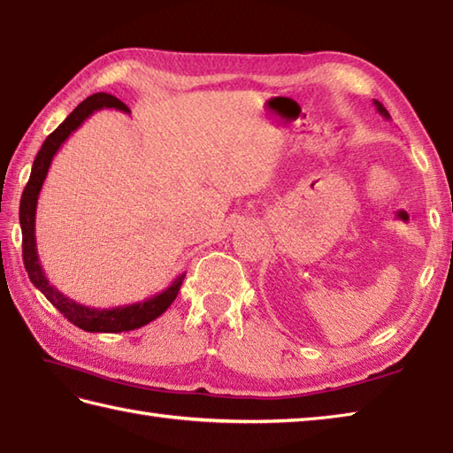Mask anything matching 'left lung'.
<instances>
[{
	"label": "left lung",
	"instance_id": "8db88e82",
	"mask_svg": "<svg viewBox=\"0 0 453 453\" xmlns=\"http://www.w3.org/2000/svg\"><path fill=\"white\" fill-rule=\"evenodd\" d=\"M374 106H377V110H379V114H380V116H385V118H390V114L387 112V108H385V106H382L379 100H374Z\"/></svg>",
	"mask_w": 453,
	"mask_h": 453
}]
</instances>
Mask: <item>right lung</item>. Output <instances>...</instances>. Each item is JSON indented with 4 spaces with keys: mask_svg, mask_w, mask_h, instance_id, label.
Returning a JSON list of instances; mask_svg holds the SVG:
<instances>
[{
    "mask_svg": "<svg viewBox=\"0 0 453 453\" xmlns=\"http://www.w3.org/2000/svg\"><path fill=\"white\" fill-rule=\"evenodd\" d=\"M102 108H114L130 114V108H127L122 100L112 96V94H106V92L92 94V96H88L87 100H82L81 104L65 118V122L58 126L53 134H49L47 140L42 142L37 157L33 161L31 177L21 195L19 225H21V234H23V264L29 274V280L33 281V286H35L39 292L45 296L68 321L73 323V326L88 333H122V331H132V329L148 326L150 321L159 318V315L173 303L179 289H181L185 274H179L172 284L164 289V292L146 297V300L127 303V305H118V307H104V310H100V307H90V305L71 300V297L65 296L61 289L50 284L39 262L37 238H35L37 201H39V193L42 189V183H45V177L49 173L50 161H53L55 153L61 150L63 143L68 140V135H71L74 130H79L87 118H90L96 110H102Z\"/></svg>",
    "mask_w": 453,
    "mask_h": 453,
    "instance_id": "add662e5",
    "label": "right lung"
}]
</instances>
